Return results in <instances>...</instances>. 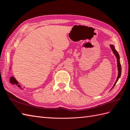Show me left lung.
<instances>
[{
	"label": "left lung",
	"instance_id": "8db88e82",
	"mask_svg": "<svg viewBox=\"0 0 130 130\" xmlns=\"http://www.w3.org/2000/svg\"><path fill=\"white\" fill-rule=\"evenodd\" d=\"M110 46H111V48L112 49L113 52L114 53V54L115 55V56H116L117 57V66H118V77H117V79L115 82V85H114L113 87H115V85H116L117 82L118 81V80L119 78H120V75H121V64H120V56H119V55L118 54V53L117 52V50L115 49V46H114L113 45H110Z\"/></svg>",
	"mask_w": 130,
	"mask_h": 130
}]
</instances>
